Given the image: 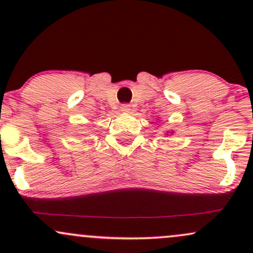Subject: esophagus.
I'll list each match as a JSON object with an SVG mask.
<instances>
[{"label":"esophagus","instance_id":"34e87169","mask_svg":"<svg viewBox=\"0 0 253 253\" xmlns=\"http://www.w3.org/2000/svg\"><path fill=\"white\" fill-rule=\"evenodd\" d=\"M120 110H121V112H123V113H129L132 109H130L129 104H123V106H121Z\"/></svg>","mask_w":253,"mask_h":253}]
</instances>
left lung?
<instances>
[{"instance_id": "8db88e82", "label": "left lung", "mask_w": 253, "mask_h": 253, "mask_svg": "<svg viewBox=\"0 0 253 253\" xmlns=\"http://www.w3.org/2000/svg\"><path fill=\"white\" fill-rule=\"evenodd\" d=\"M168 133H169V132H167V133H165V134H168ZM170 134H172V130H171V133H170Z\"/></svg>"}]
</instances>
